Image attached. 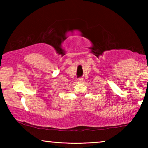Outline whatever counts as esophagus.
I'll return each mask as SVG.
<instances>
[{
    "instance_id": "34e87169",
    "label": "esophagus",
    "mask_w": 148,
    "mask_h": 148,
    "mask_svg": "<svg viewBox=\"0 0 148 148\" xmlns=\"http://www.w3.org/2000/svg\"><path fill=\"white\" fill-rule=\"evenodd\" d=\"M83 81H84V79H83V78H79V79H77V82H79V83L83 82Z\"/></svg>"
}]
</instances>
